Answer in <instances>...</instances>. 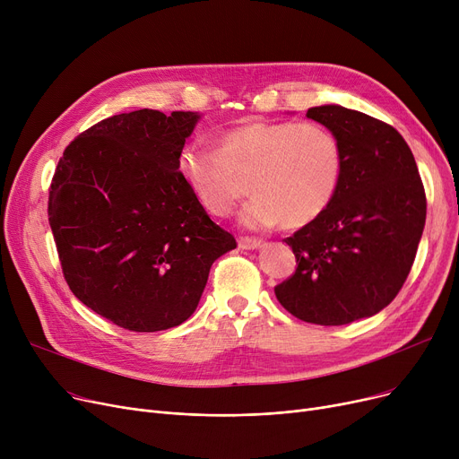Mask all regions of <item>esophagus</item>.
I'll return each mask as SVG.
<instances>
[{
	"label": "esophagus",
	"instance_id": "esophagus-1",
	"mask_svg": "<svg viewBox=\"0 0 459 459\" xmlns=\"http://www.w3.org/2000/svg\"><path fill=\"white\" fill-rule=\"evenodd\" d=\"M238 246L242 247V249H258L262 246V242H260V239H256V238H239L238 239Z\"/></svg>",
	"mask_w": 459,
	"mask_h": 459
}]
</instances>
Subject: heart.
I'll use <instances>...</instances> for the list:
<instances>
[{
    "label": "heart",
    "instance_id": "heart-1",
    "mask_svg": "<svg viewBox=\"0 0 459 459\" xmlns=\"http://www.w3.org/2000/svg\"><path fill=\"white\" fill-rule=\"evenodd\" d=\"M177 169L210 213H229L249 178L253 199L239 221L247 229H301L333 204L346 158L339 137L320 125L251 120L223 132L217 149L186 144Z\"/></svg>",
    "mask_w": 459,
    "mask_h": 459
}]
</instances>
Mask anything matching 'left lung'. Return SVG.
Instances as JSON below:
<instances>
[{
	"label": "left lung",
	"instance_id": "left-lung-1",
	"mask_svg": "<svg viewBox=\"0 0 459 459\" xmlns=\"http://www.w3.org/2000/svg\"><path fill=\"white\" fill-rule=\"evenodd\" d=\"M307 117L339 137L344 180L333 204L284 242L298 268L275 286L292 316L344 325L377 315L411 272L426 223V193L411 149L387 123L342 106Z\"/></svg>",
	"mask_w": 459,
	"mask_h": 459
}]
</instances>
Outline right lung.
Segmentation results:
<instances>
[{"label": "right lung", "instance_id": "right-lung-1", "mask_svg": "<svg viewBox=\"0 0 459 459\" xmlns=\"http://www.w3.org/2000/svg\"><path fill=\"white\" fill-rule=\"evenodd\" d=\"M197 120L193 111L113 115L72 141L56 167L48 220L65 281L128 331L186 322L212 264L236 247L178 175Z\"/></svg>", "mask_w": 459, "mask_h": 459}]
</instances>
